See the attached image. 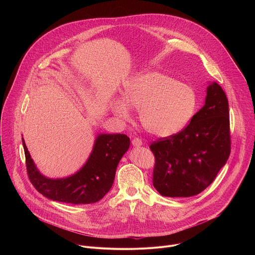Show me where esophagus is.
<instances>
[{
    "label": "esophagus",
    "instance_id": "obj_1",
    "mask_svg": "<svg viewBox=\"0 0 255 255\" xmlns=\"http://www.w3.org/2000/svg\"><path fill=\"white\" fill-rule=\"evenodd\" d=\"M132 145H133V146H135V147L141 146V145H142L141 139H139V138H134V139H132Z\"/></svg>",
    "mask_w": 255,
    "mask_h": 255
}]
</instances>
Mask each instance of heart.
<instances>
[{
  "label": "heart",
  "instance_id": "obj_1",
  "mask_svg": "<svg viewBox=\"0 0 255 255\" xmlns=\"http://www.w3.org/2000/svg\"><path fill=\"white\" fill-rule=\"evenodd\" d=\"M122 99L111 102V111L128 121L130 108L137 109L145 131L160 138L183 130L197 106L196 94L190 86L158 71H142L128 79Z\"/></svg>",
  "mask_w": 255,
  "mask_h": 255
}]
</instances>
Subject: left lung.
<instances>
[{"instance_id": "8db88e82", "label": "left lung", "mask_w": 255, "mask_h": 255, "mask_svg": "<svg viewBox=\"0 0 255 255\" xmlns=\"http://www.w3.org/2000/svg\"><path fill=\"white\" fill-rule=\"evenodd\" d=\"M205 105L179 133L153 142V187L164 197L188 198L212 184L230 155L229 104L223 89L208 83Z\"/></svg>"}]
</instances>
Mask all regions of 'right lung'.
I'll list each match as a JSON object with an SVG mask.
<instances>
[{
    "label": "right lung",
    "instance_id": "right-lung-1",
    "mask_svg": "<svg viewBox=\"0 0 255 255\" xmlns=\"http://www.w3.org/2000/svg\"><path fill=\"white\" fill-rule=\"evenodd\" d=\"M29 178L45 198L67 204H92L100 201L113 186L119 161L128 151L130 138L125 134L97 135L86 163L75 173L51 178L34 163L22 138Z\"/></svg>",
    "mask_w": 255,
    "mask_h": 255
}]
</instances>
